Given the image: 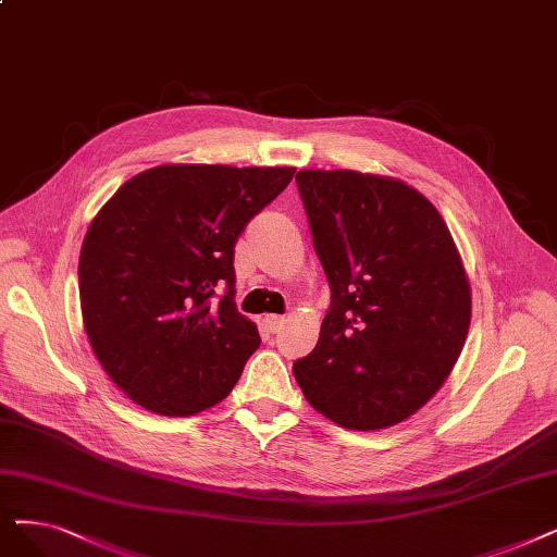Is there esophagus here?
Returning <instances> with one entry per match:
<instances>
[{
  "instance_id": "esophagus-1",
  "label": "esophagus",
  "mask_w": 557,
  "mask_h": 557,
  "mask_svg": "<svg viewBox=\"0 0 557 557\" xmlns=\"http://www.w3.org/2000/svg\"><path fill=\"white\" fill-rule=\"evenodd\" d=\"M262 322H264V329L270 331V333H276L285 324V320L278 318V315H267Z\"/></svg>"
}]
</instances>
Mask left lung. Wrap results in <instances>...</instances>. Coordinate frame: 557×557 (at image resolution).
<instances>
[{
	"label": "left lung",
	"instance_id": "8db88e82",
	"mask_svg": "<svg viewBox=\"0 0 557 557\" xmlns=\"http://www.w3.org/2000/svg\"><path fill=\"white\" fill-rule=\"evenodd\" d=\"M297 187L331 308L295 380L341 428H393L430 403L466 343L461 256L438 210L397 177L304 169Z\"/></svg>",
	"mask_w": 557,
	"mask_h": 557
}]
</instances>
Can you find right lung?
<instances>
[{"label": "right lung", "mask_w": 557, "mask_h": 557, "mask_svg": "<svg viewBox=\"0 0 557 557\" xmlns=\"http://www.w3.org/2000/svg\"><path fill=\"white\" fill-rule=\"evenodd\" d=\"M295 171L162 164L100 208L79 253L82 320L132 403L185 418L233 391L260 345L235 306V244Z\"/></svg>", "instance_id": "obj_1"}]
</instances>
